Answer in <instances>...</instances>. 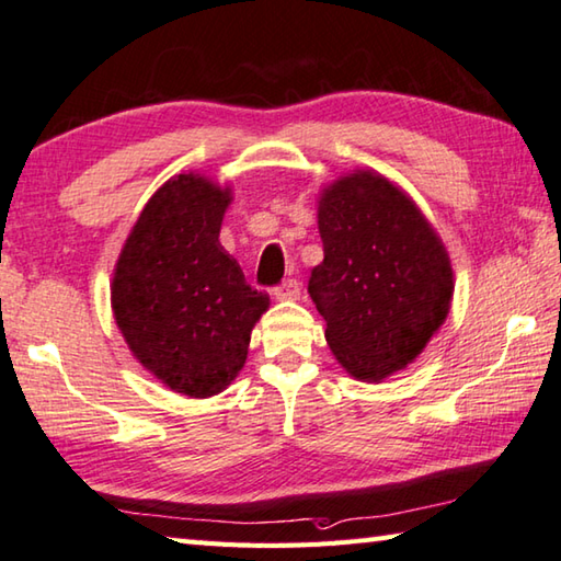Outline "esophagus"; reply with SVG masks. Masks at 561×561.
Here are the masks:
<instances>
[{
	"label": "esophagus",
	"mask_w": 561,
	"mask_h": 561,
	"mask_svg": "<svg viewBox=\"0 0 561 561\" xmlns=\"http://www.w3.org/2000/svg\"><path fill=\"white\" fill-rule=\"evenodd\" d=\"M273 296L278 300H298L300 298V283L296 278L283 280L280 286L273 288Z\"/></svg>",
	"instance_id": "1"
}]
</instances>
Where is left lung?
<instances>
[{
	"mask_svg": "<svg viewBox=\"0 0 561 561\" xmlns=\"http://www.w3.org/2000/svg\"><path fill=\"white\" fill-rule=\"evenodd\" d=\"M325 259L308 293L352 377L379 381L421 355L448 316V253L416 204L385 176L357 172L322 192Z\"/></svg>",
	"mask_w": 561,
	"mask_h": 561,
	"instance_id": "obj_1",
	"label": "left lung"
}]
</instances>
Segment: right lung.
Masks as SVG:
<instances>
[{"label":"right lung","instance_id":"obj_1","mask_svg":"<svg viewBox=\"0 0 561 561\" xmlns=\"http://www.w3.org/2000/svg\"><path fill=\"white\" fill-rule=\"evenodd\" d=\"M229 190L180 174L157 190L113 275V312L145 369L186 397L231 385L268 296L251 288L219 229Z\"/></svg>","mask_w":561,"mask_h":561}]
</instances>
